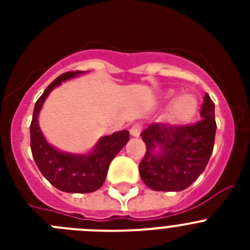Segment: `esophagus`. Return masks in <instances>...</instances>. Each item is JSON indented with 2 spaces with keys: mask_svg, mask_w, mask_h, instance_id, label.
<instances>
[{
  "mask_svg": "<svg viewBox=\"0 0 250 250\" xmlns=\"http://www.w3.org/2000/svg\"><path fill=\"white\" fill-rule=\"evenodd\" d=\"M140 132H141V125H139V124L132 125L131 129H130V134H131V136H134V138H139V136H140Z\"/></svg>",
  "mask_w": 250,
  "mask_h": 250,
  "instance_id": "1",
  "label": "esophagus"
}]
</instances>
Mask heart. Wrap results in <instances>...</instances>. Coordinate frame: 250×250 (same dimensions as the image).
I'll use <instances>...</instances> for the list:
<instances>
[{
	"mask_svg": "<svg viewBox=\"0 0 250 250\" xmlns=\"http://www.w3.org/2000/svg\"><path fill=\"white\" fill-rule=\"evenodd\" d=\"M167 103H170L169 120L175 125L190 123L199 110V101L193 94H183L178 98H174V92L169 91L165 96Z\"/></svg>",
	"mask_w": 250,
	"mask_h": 250,
	"instance_id": "obj_1",
	"label": "heart"
}]
</instances>
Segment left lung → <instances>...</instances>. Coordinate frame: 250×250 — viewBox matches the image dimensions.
Returning <instances> with one entry per match:
<instances>
[{"mask_svg": "<svg viewBox=\"0 0 250 250\" xmlns=\"http://www.w3.org/2000/svg\"><path fill=\"white\" fill-rule=\"evenodd\" d=\"M214 103L205 94L202 120L193 125L151 124L141 132L146 145L139 165L141 180L156 191H180L199 178L210 159L215 140Z\"/></svg>", "mask_w": 250, "mask_h": 250, "instance_id": "obj_1", "label": "left lung"}]
</instances>
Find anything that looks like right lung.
<instances>
[{"label": "right lung", "instance_id": "obj_1", "mask_svg": "<svg viewBox=\"0 0 250 250\" xmlns=\"http://www.w3.org/2000/svg\"><path fill=\"white\" fill-rule=\"evenodd\" d=\"M83 74L70 71L55 79L35 104L30 126L31 151L41 174L59 190L65 193H92L103 187L112 159L129 141V131L114 132L99 139L87 154H71L50 145L39 125V114L50 92L63 81Z\"/></svg>", "mask_w": 250, "mask_h": 250}]
</instances>
